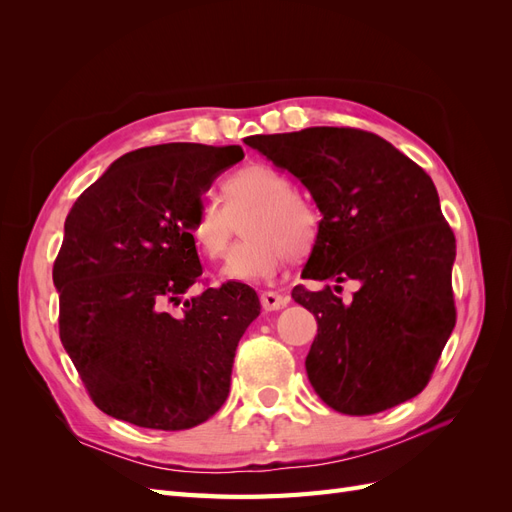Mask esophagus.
Listing matches in <instances>:
<instances>
[{
	"label": "esophagus",
	"instance_id": "obj_1",
	"mask_svg": "<svg viewBox=\"0 0 512 512\" xmlns=\"http://www.w3.org/2000/svg\"><path fill=\"white\" fill-rule=\"evenodd\" d=\"M260 303H262V309H267V312H275V309H282L288 303V297H284V294H280V292L267 290L260 294Z\"/></svg>",
	"mask_w": 512,
	"mask_h": 512
}]
</instances>
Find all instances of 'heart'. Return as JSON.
<instances>
[{
  "mask_svg": "<svg viewBox=\"0 0 512 512\" xmlns=\"http://www.w3.org/2000/svg\"><path fill=\"white\" fill-rule=\"evenodd\" d=\"M224 202L207 196L200 200L190 222V235L198 250L209 258L226 254L237 220L245 222L250 237L230 252L222 275L235 282H269L297 254L312 250L320 213L303 194L294 192L292 181L267 164H250L230 175L224 185Z\"/></svg>",
  "mask_w": 512,
  "mask_h": 512,
  "instance_id": "obj_1",
  "label": "heart"
}]
</instances>
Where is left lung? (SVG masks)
Listing matches in <instances>:
<instances>
[{"mask_svg":"<svg viewBox=\"0 0 512 512\" xmlns=\"http://www.w3.org/2000/svg\"><path fill=\"white\" fill-rule=\"evenodd\" d=\"M322 213L303 280H356L348 303L294 286L316 316L307 378L329 408L365 416L421 393L455 329V235L425 170L378 134L305 128L247 136ZM342 290V286H335Z\"/></svg>","mask_w":512,"mask_h":512,"instance_id":"8db88e82","label":"left lung"}]
</instances>
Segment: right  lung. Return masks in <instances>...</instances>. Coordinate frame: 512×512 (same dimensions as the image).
I'll return each instance as SVG.
<instances>
[{
  "mask_svg": "<svg viewBox=\"0 0 512 512\" xmlns=\"http://www.w3.org/2000/svg\"><path fill=\"white\" fill-rule=\"evenodd\" d=\"M241 160L239 145L143 147L72 205L53 267L59 337L104 414L179 431L226 401L258 294L241 282L183 294L203 275L190 235L200 196Z\"/></svg>",
  "mask_w": 512,
  "mask_h": 512,
  "instance_id": "obj_1",
  "label": "right lung"
}]
</instances>
